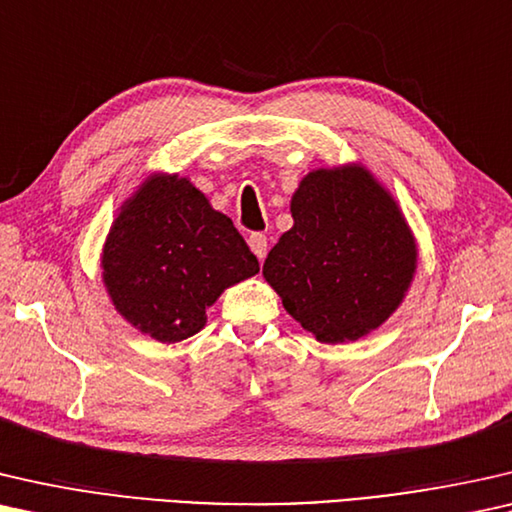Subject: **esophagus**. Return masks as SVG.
Masks as SVG:
<instances>
[{"label": "esophagus", "instance_id": "obj_1", "mask_svg": "<svg viewBox=\"0 0 512 512\" xmlns=\"http://www.w3.org/2000/svg\"><path fill=\"white\" fill-rule=\"evenodd\" d=\"M248 246H250V250H253L257 259H264L266 250H269V241H266V236L262 232H255V234H250Z\"/></svg>", "mask_w": 512, "mask_h": 512}]
</instances>
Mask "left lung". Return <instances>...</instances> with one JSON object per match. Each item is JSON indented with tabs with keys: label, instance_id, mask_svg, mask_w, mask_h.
Wrapping results in <instances>:
<instances>
[{
	"label": "left lung",
	"instance_id": "1",
	"mask_svg": "<svg viewBox=\"0 0 512 512\" xmlns=\"http://www.w3.org/2000/svg\"><path fill=\"white\" fill-rule=\"evenodd\" d=\"M292 218L262 269L292 318L322 343L357 341L383 325L417 257L390 194L364 169H320L294 192Z\"/></svg>",
	"mask_w": 512,
	"mask_h": 512
}]
</instances>
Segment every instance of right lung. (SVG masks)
<instances>
[{"mask_svg":"<svg viewBox=\"0 0 512 512\" xmlns=\"http://www.w3.org/2000/svg\"><path fill=\"white\" fill-rule=\"evenodd\" d=\"M104 283L157 341L194 336L222 290L259 271L234 222L185 178H153L127 201L104 246Z\"/></svg>","mask_w":512,"mask_h":512,"instance_id":"add662e5","label":"right lung"}]
</instances>
